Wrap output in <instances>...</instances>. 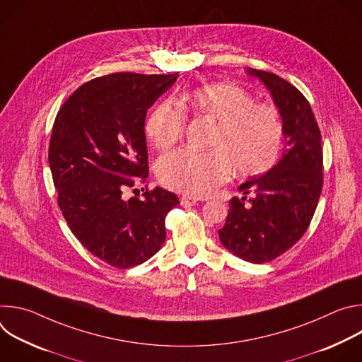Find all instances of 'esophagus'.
Returning a JSON list of instances; mask_svg holds the SVG:
<instances>
[{
	"label": "esophagus",
	"mask_w": 362,
	"mask_h": 362,
	"mask_svg": "<svg viewBox=\"0 0 362 362\" xmlns=\"http://www.w3.org/2000/svg\"><path fill=\"white\" fill-rule=\"evenodd\" d=\"M196 202H197L196 197H192V196H187V194H183L180 197V203H182V206H185V208H190V206H193Z\"/></svg>",
	"instance_id": "34e87169"
}]
</instances>
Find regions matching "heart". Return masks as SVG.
Masks as SVG:
<instances>
[{
	"label": "heart",
	"mask_w": 362,
	"mask_h": 362,
	"mask_svg": "<svg viewBox=\"0 0 362 362\" xmlns=\"http://www.w3.org/2000/svg\"><path fill=\"white\" fill-rule=\"evenodd\" d=\"M214 123L209 151L176 150L160 159V182L187 196L209 194L225 183L232 166L240 176L268 172L276 162L284 137L279 112L232 83H212L185 93L177 105L170 100L154 107L146 132L159 150L176 144L185 130L186 116Z\"/></svg>",
	"instance_id": "obj_1"
}]
</instances>
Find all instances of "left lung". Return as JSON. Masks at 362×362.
Masks as SVG:
<instances>
[{
	"label": "left lung",
	"mask_w": 362,
	"mask_h": 362,
	"mask_svg": "<svg viewBox=\"0 0 362 362\" xmlns=\"http://www.w3.org/2000/svg\"><path fill=\"white\" fill-rule=\"evenodd\" d=\"M272 94L284 126L285 148L279 162L264 176L239 186L242 199L233 197L222 245L252 264H267L291 249L313 221L324 182L321 132L305 95L279 76L246 69ZM252 194L251 204H244Z\"/></svg>",
	"instance_id": "obj_1"
}]
</instances>
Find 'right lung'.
Masks as SVG:
<instances>
[{
  "mask_svg": "<svg viewBox=\"0 0 362 362\" xmlns=\"http://www.w3.org/2000/svg\"><path fill=\"white\" fill-rule=\"evenodd\" d=\"M177 80L175 74L116 73L80 86L57 113L48 163L59 206L73 235L119 269L146 262L166 239L175 193L124 190L148 175L146 113Z\"/></svg>",
  "mask_w": 362,
  "mask_h": 362,
  "instance_id": "right-lung-1",
  "label": "right lung"
}]
</instances>
